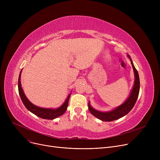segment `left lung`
<instances>
[{
	"label": "left lung",
	"mask_w": 160,
	"mask_h": 160,
	"mask_svg": "<svg viewBox=\"0 0 160 160\" xmlns=\"http://www.w3.org/2000/svg\"><path fill=\"white\" fill-rule=\"evenodd\" d=\"M128 57L130 58L132 66L133 67V72H134V76H135V81H134V84L133 86V88L131 91L130 95L128 99L126 101L121 104V106L117 107L114 110L107 112H102L98 111L95 109L93 108L89 102L88 104V108L89 112L91 113V114L96 117L98 119L101 120L102 121H113L117 119H119L123 116L128 114L132 109L133 108L134 105H135L136 100L138 98L139 93V88H140V82H139V77L138 72L136 70V67H134L132 59L130 56L128 54Z\"/></svg>",
	"instance_id": "left-lung-1"
}]
</instances>
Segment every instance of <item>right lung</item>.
Listing matches in <instances>:
<instances>
[{
    "instance_id": "right-lung-1",
    "label": "right lung",
    "mask_w": 160,
    "mask_h": 160,
    "mask_svg": "<svg viewBox=\"0 0 160 160\" xmlns=\"http://www.w3.org/2000/svg\"><path fill=\"white\" fill-rule=\"evenodd\" d=\"M21 71H22V70L20 72L19 80H18L19 93V95H20V97L21 98L22 103L24 104V106L28 109V110H29L32 113L35 114L38 117H40V118L45 119H48V120L54 119L57 118V117L62 115L67 110V106H68L69 97L71 96V93L69 95L68 97H67L65 102L60 107H59L56 109L43 108H40L37 106H35L34 104H33L31 102L29 101V100L27 98L26 95H25L24 93V91L21 87V81H20Z\"/></svg>"
}]
</instances>
